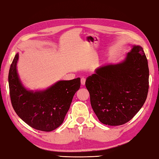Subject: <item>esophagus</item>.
Instances as JSON below:
<instances>
[{
  "label": "esophagus",
  "mask_w": 159,
  "mask_h": 159,
  "mask_svg": "<svg viewBox=\"0 0 159 159\" xmlns=\"http://www.w3.org/2000/svg\"><path fill=\"white\" fill-rule=\"evenodd\" d=\"M85 82H86V79L84 78V77H82V78H81V84H82V85L84 86V84H85Z\"/></svg>",
  "instance_id": "obj_1"
}]
</instances>
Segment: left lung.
<instances>
[{
	"mask_svg": "<svg viewBox=\"0 0 159 159\" xmlns=\"http://www.w3.org/2000/svg\"><path fill=\"white\" fill-rule=\"evenodd\" d=\"M85 85L93 111L102 124L128 122L148 96L149 68L143 48L134 46L121 63L99 68L87 77Z\"/></svg>",
	"mask_w": 159,
	"mask_h": 159,
	"instance_id": "left-lung-1",
	"label": "left lung"
}]
</instances>
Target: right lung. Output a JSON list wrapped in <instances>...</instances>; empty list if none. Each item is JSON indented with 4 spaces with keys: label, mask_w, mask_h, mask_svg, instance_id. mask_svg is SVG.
<instances>
[{
    "label": "right lung",
    "mask_w": 159,
    "mask_h": 159,
    "mask_svg": "<svg viewBox=\"0 0 159 159\" xmlns=\"http://www.w3.org/2000/svg\"><path fill=\"white\" fill-rule=\"evenodd\" d=\"M18 54L9 71V95L13 108L22 121L31 128L50 132L59 127L69 110L73 96L80 87V78L60 81L44 91L26 90L16 72Z\"/></svg>",
    "instance_id": "1"
}]
</instances>
